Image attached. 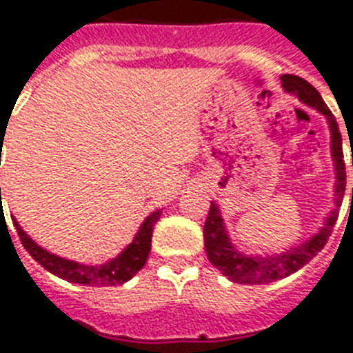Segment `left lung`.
Returning <instances> with one entry per match:
<instances>
[{
	"mask_svg": "<svg viewBox=\"0 0 353 353\" xmlns=\"http://www.w3.org/2000/svg\"><path fill=\"white\" fill-rule=\"evenodd\" d=\"M281 83L287 92L296 94L302 99L303 103L311 105L316 111H320L330 122L332 129V152L333 161H335V170H337V205H341V198L344 196L346 188V166H344L343 155V137L339 131V123L332 111L327 109L324 99L319 94V90L307 83L302 77L292 74L281 75ZM353 166V159H352ZM353 196V187H352ZM337 211L332 212V216L327 219L326 225L320 230V233L303 242L296 248H290L279 255H268V257H254V255H244L236 252L231 246L228 233L224 230V220L220 219L219 207L211 203L209 214H207L205 225H203V239H205V252L207 257L211 261L212 266H216L220 272L228 276L231 281L244 285H261V283H272L276 279L287 278L296 270H300L303 265H307L320 250L326 246L327 239L332 235L333 225L337 222Z\"/></svg>",
	"mask_w": 353,
	"mask_h": 353,
	"instance_id": "8db88e82",
	"label": "left lung"
}]
</instances>
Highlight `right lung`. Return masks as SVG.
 <instances>
[{
  "label": "right lung",
  "instance_id": "1",
  "mask_svg": "<svg viewBox=\"0 0 353 353\" xmlns=\"http://www.w3.org/2000/svg\"><path fill=\"white\" fill-rule=\"evenodd\" d=\"M159 216H161V209L152 212L144 220V224L141 225V230H139L137 236L133 239V242L129 244L128 248L123 250L122 254L118 255L117 259L98 266L79 265V263H74V261L63 259V257L50 254V252L40 248L37 242L31 241L14 219H12V224H14L16 231H18V236H20L23 248L29 252V255L39 265L44 266L48 272L55 274V276L66 279L70 283L90 285V287H112V285H122L125 281H129L134 274L141 270L142 266L146 265L148 255H150V250H152L153 225L157 224Z\"/></svg>",
  "mask_w": 353,
  "mask_h": 353
}]
</instances>
